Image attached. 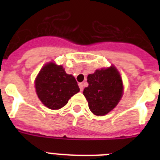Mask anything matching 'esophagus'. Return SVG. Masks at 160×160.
Listing matches in <instances>:
<instances>
[{"mask_svg": "<svg viewBox=\"0 0 160 160\" xmlns=\"http://www.w3.org/2000/svg\"><path fill=\"white\" fill-rule=\"evenodd\" d=\"M79 87H80V91H82V90H84V85H83L82 83H80V84H79Z\"/></svg>", "mask_w": 160, "mask_h": 160, "instance_id": "34e87169", "label": "esophagus"}]
</instances>
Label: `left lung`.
Returning <instances> with one entry per match:
<instances>
[{
  "label": "left lung",
  "mask_w": 160,
  "mask_h": 160,
  "mask_svg": "<svg viewBox=\"0 0 160 160\" xmlns=\"http://www.w3.org/2000/svg\"><path fill=\"white\" fill-rule=\"evenodd\" d=\"M87 82L89 85L83 94L93 114L97 116L105 115L118 105L124 86L119 72L114 65L90 74Z\"/></svg>",
  "instance_id": "8db88e82"
}]
</instances>
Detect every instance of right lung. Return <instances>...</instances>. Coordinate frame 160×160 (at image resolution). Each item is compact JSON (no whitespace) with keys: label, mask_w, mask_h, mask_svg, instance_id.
Wrapping results in <instances>:
<instances>
[{"label":"right lung","mask_w":160,"mask_h":160,"mask_svg":"<svg viewBox=\"0 0 160 160\" xmlns=\"http://www.w3.org/2000/svg\"><path fill=\"white\" fill-rule=\"evenodd\" d=\"M35 87L40 100L51 109L62 108L80 91L75 77L66 74L62 65L53 62L41 68L35 80Z\"/></svg>","instance_id":"add662e5"}]
</instances>
